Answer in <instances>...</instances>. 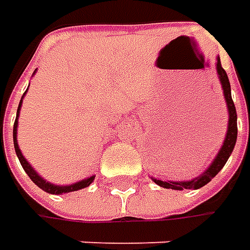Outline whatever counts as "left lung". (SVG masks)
Here are the masks:
<instances>
[{"label": "left lung", "instance_id": "obj_1", "mask_svg": "<svg viewBox=\"0 0 250 250\" xmlns=\"http://www.w3.org/2000/svg\"><path fill=\"white\" fill-rule=\"evenodd\" d=\"M216 68L217 73H218V78H220V82H221V86H223V93H224V99H226L227 108H228V115H229L228 129H227L224 143H223L221 149L218 151V154L216 156V159L213 160L211 166L207 168L202 175H199V177L192 179V181H179V182H175V181H161V179L151 178L159 187L166 188V189H175V190L199 189V188L205 187L206 184H208L221 171V168L226 166L227 160L229 159L232 150L235 147L236 136H238V126H236L235 105H234V101H232V97H231V84H229V81H228L227 72L224 71V68L221 66L220 58H217Z\"/></svg>", "mask_w": 250, "mask_h": 250}]
</instances>
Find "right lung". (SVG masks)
<instances>
[{"label":"right lung","instance_id":"obj_1","mask_svg":"<svg viewBox=\"0 0 250 250\" xmlns=\"http://www.w3.org/2000/svg\"><path fill=\"white\" fill-rule=\"evenodd\" d=\"M24 94H26V91H24ZM22 99H23V97H22ZM21 107H22V100H21V103H19L18 112H16V120H15V124H14V147H15V151H16V156H18V159H19V161H21V164H22V167H23V169L26 171V174L29 175V178H30V179H32L34 184L40 188V189L45 190L47 193H53V195H62V193L75 192V190H79V189H83V188L89 187L91 182L94 181V175L86 178V179H82V181H79V182H76V184H72V185H65V187H61V185H54V184H51V182L45 181L44 178L40 177V175L34 171L33 167H32V166H30V164L26 161V159L23 157L22 151H21L19 146H18V140H16L18 118H19V111H21Z\"/></svg>","mask_w":250,"mask_h":250}]
</instances>
